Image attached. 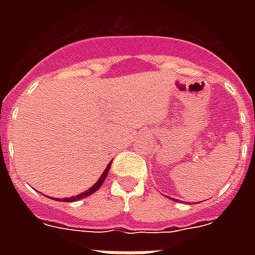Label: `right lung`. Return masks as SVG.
Segmentation results:
<instances>
[{"mask_svg":"<svg viewBox=\"0 0 255 255\" xmlns=\"http://www.w3.org/2000/svg\"><path fill=\"white\" fill-rule=\"evenodd\" d=\"M110 168H111V163L108 164L107 168H106V169H104V172H103V173H102V176H100V177H99V180H98V181H96L95 184H94V185H92L91 188H90V189H87V190H86V192H83V193H81V194H77V196H74V197L62 198V201H63V202H73V201H78V200H82V198L88 197V196H90V194L95 193L96 190L99 189L100 186L103 185L104 180H106V177H107L108 172H110ZM55 200H57V198H55ZM57 201H61V200H57Z\"/></svg>","mask_w":255,"mask_h":255,"instance_id":"right-lung-1","label":"right lung"}]
</instances>
